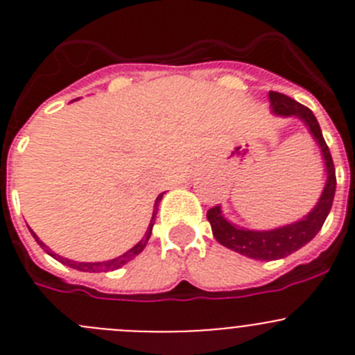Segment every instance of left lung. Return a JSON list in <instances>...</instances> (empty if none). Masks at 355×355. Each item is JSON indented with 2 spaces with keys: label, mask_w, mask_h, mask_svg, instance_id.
Listing matches in <instances>:
<instances>
[{
  "label": "left lung",
  "mask_w": 355,
  "mask_h": 355,
  "mask_svg": "<svg viewBox=\"0 0 355 355\" xmlns=\"http://www.w3.org/2000/svg\"><path fill=\"white\" fill-rule=\"evenodd\" d=\"M269 102H271L272 114H276V116H295L308 126L311 137L320 148L322 158L326 164L327 180L317 206L297 222L278 227V229H243V227L230 223L223 216L220 206H214L207 211V220H209L211 229H213L214 239L220 245L255 260L284 259V257L297 252L299 248H303L306 243H310L326 222L331 206H333L334 191H336V174H334L333 158H331L329 148L324 141V135H322L320 125H318L315 114L308 107L292 100L291 96L284 95V93H276V91H269Z\"/></svg>",
  "instance_id": "obj_1"
}]
</instances>
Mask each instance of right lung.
<instances>
[{
    "label": "right lung",
    "instance_id": "1",
    "mask_svg": "<svg viewBox=\"0 0 355 355\" xmlns=\"http://www.w3.org/2000/svg\"><path fill=\"white\" fill-rule=\"evenodd\" d=\"M162 197H164V193H160L158 197H156V202H155V209H153V216H151V222H149V227L148 230H146L144 237H142L141 241L137 243V245L133 246V248H130L128 252L123 253V255L116 257V259L112 260H105V262H76V260H70V259H63V257H60L58 253L52 252L51 248H47V246L44 245V243L38 239L37 234L31 230V234H33V237L37 239L38 245L42 246V248L45 250V252L49 253L51 257H54L56 260H60L61 264L68 266V268L71 269H77V271H84V272H107V271H114V269H119L121 266H125L126 262H130L132 259H135V257L139 255V253L142 252V250L146 248V245H148L149 237H151V232H153V225H155V216H156V211H158V204H160Z\"/></svg>",
    "mask_w": 355,
    "mask_h": 355
}]
</instances>
